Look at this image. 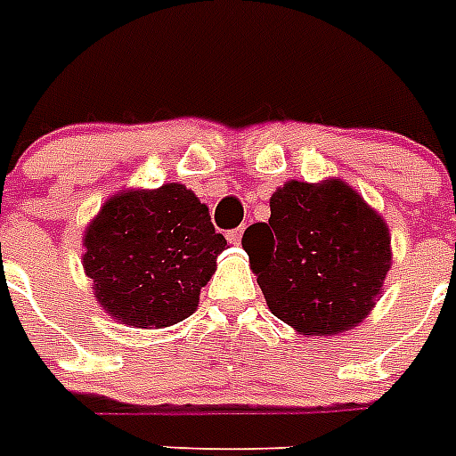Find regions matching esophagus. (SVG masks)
Here are the masks:
<instances>
[{"mask_svg":"<svg viewBox=\"0 0 456 456\" xmlns=\"http://www.w3.org/2000/svg\"><path fill=\"white\" fill-rule=\"evenodd\" d=\"M240 239H243V227L239 229H232V232H227V240L232 245H239Z\"/></svg>","mask_w":456,"mask_h":456,"instance_id":"34e87169","label":"esophagus"}]
</instances>
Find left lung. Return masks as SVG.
<instances>
[{
    "instance_id": "obj_1",
    "label": "left lung",
    "mask_w": 456,
    "mask_h": 456,
    "mask_svg": "<svg viewBox=\"0 0 456 456\" xmlns=\"http://www.w3.org/2000/svg\"><path fill=\"white\" fill-rule=\"evenodd\" d=\"M243 248L268 310L310 338L358 326L393 264L383 217L339 179L287 181Z\"/></svg>"
}]
</instances>
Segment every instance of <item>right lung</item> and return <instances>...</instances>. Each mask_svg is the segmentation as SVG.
Wrapping results in <instances>:
<instances>
[{"instance_id": "add662e5", "label": "right lung", "mask_w": 456, "mask_h": 456, "mask_svg": "<svg viewBox=\"0 0 456 456\" xmlns=\"http://www.w3.org/2000/svg\"><path fill=\"white\" fill-rule=\"evenodd\" d=\"M82 266L118 323L167 328L197 310L227 248L192 190L165 183L110 197L85 232Z\"/></svg>"}]
</instances>
